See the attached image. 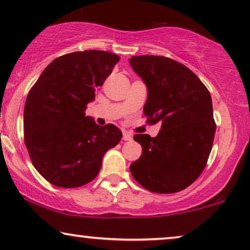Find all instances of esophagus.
<instances>
[{"label": "esophagus", "mask_w": 250, "mask_h": 250, "mask_svg": "<svg viewBox=\"0 0 250 250\" xmlns=\"http://www.w3.org/2000/svg\"><path fill=\"white\" fill-rule=\"evenodd\" d=\"M133 138H132V135L129 134L128 132H124L123 133V140H124V141H131Z\"/></svg>", "instance_id": "34e87169"}]
</instances>
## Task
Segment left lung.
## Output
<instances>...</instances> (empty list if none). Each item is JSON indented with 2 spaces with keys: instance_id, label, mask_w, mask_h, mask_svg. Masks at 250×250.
Listing matches in <instances>:
<instances>
[{
  "instance_id": "left-lung-1",
  "label": "left lung",
  "mask_w": 250,
  "mask_h": 250,
  "mask_svg": "<svg viewBox=\"0 0 250 250\" xmlns=\"http://www.w3.org/2000/svg\"><path fill=\"white\" fill-rule=\"evenodd\" d=\"M129 63L148 88L146 122L162 124L156 138L134 135L142 155L129 170L151 192H179L200 176L209 157L216 131L210 93L196 74L169 58L135 56Z\"/></svg>"
}]
</instances>
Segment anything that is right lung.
<instances>
[{
	"label": "right lung",
	"mask_w": 250,
	"mask_h": 250,
	"mask_svg": "<svg viewBox=\"0 0 250 250\" xmlns=\"http://www.w3.org/2000/svg\"><path fill=\"white\" fill-rule=\"evenodd\" d=\"M119 61L117 54L87 50L54 59L27 95L23 140L41 175L60 188H77L100 172L102 158L122 139L112 124L99 126L85 116L101 86Z\"/></svg>",
	"instance_id": "obj_1"
}]
</instances>
